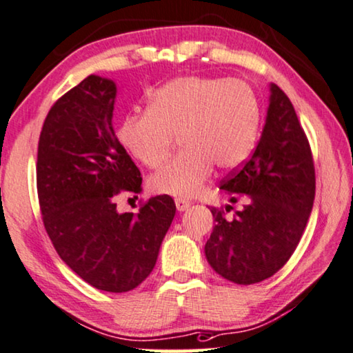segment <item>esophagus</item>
I'll list each match as a JSON object with an SVG mask.
<instances>
[{
    "instance_id": "34e87169",
    "label": "esophagus",
    "mask_w": 353,
    "mask_h": 353,
    "mask_svg": "<svg viewBox=\"0 0 353 353\" xmlns=\"http://www.w3.org/2000/svg\"><path fill=\"white\" fill-rule=\"evenodd\" d=\"M190 201H188V199H183V198H176V208H177V210H185V209H188L190 208Z\"/></svg>"
}]
</instances>
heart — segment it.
Wrapping results in <instances>:
<instances>
[{
	"mask_svg": "<svg viewBox=\"0 0 353 353\" xmlns=\"http://www.w3.org/2000/svg\"><path fill=\"white\" fill-rule=\"evenodd\" d=\"M260 103L236 79L179 77L150 97L149 110L128 115L119 128L125 149L144 166L160 168L176 138L183 154L150 177L155 193L188 198L201 192L214 166L233 171L249 160L259 139Z\"/></svg>",
	"mask_w": 353,
	"mask_h": 353,
	"instance_id": "heart-1",
	"label": "heart"
}]
</instances>
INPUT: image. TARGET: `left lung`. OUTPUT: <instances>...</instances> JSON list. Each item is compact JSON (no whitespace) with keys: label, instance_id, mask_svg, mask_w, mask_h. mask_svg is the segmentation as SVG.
Returning <instances> with one entry per match:
<instances>
[{"label":"left lung","instance_id":"left-lung-1","mask_svg":"<svg viewBox=\"0 0 353 353\" xmlns=\"http://www.w3.org/2000/svg\"><path fill=\"white\" fill-rule=\"evenodd\" d=\"M243 209L210 208L215 227L204 245L212 270L239 285L274 276L290 260L311 215L315 168L290 99L272 83L263 134L254 154L220 182Z\"/></svg>","mask_w":353,"mask_h":353}]
</instances>
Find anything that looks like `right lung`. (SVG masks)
I'll use <instances>...</instances> for the list:
<instances>
[{"label": "right lung", "mask_w": 353, "mask_h": 353, "mask_svg": "<svg viewBox=\"0 0 353 353\" xmlns=\"http://www.w3.org/2000/svg\"><path fill=\"white\" fill-rule=\"evenodd\" d=\"M115 83L87 79L57 99L42 125L36 185L42 223L60 259L92 287L123 293L154 270L176 214L170 194L117 212L115 196L143 177L115 136Z\"/></svg>", "instance_id": "obj_1"}]
</instances>
